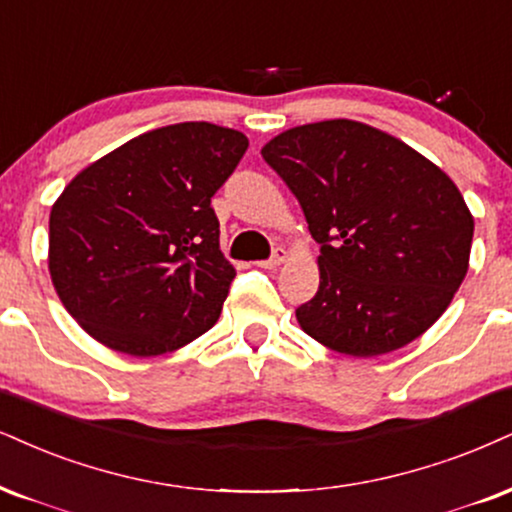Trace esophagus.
<instances>
[{
	"mask_svg": "<svg viewBox=\"0 0 512 512\" xmlns=\"http://www.w3.org/2000/svg\"><path fill=\"white\" fill-rule=\"evenodd\" d=\"M285 261H287V251L280 246V249L273 251V256H270L268 261L261 263V266L263 268H277V266H282V263H285Z\"/></svg>",
	"mask_w": 512,
	"mask_h": 512,
	"instance_id": "esophagus-1",
	"label": "esophagus"
}]
</instances>
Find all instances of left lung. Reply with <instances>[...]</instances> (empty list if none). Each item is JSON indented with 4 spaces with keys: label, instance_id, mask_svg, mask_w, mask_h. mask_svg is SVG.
I'll list each match as a JSON object with an SVG mask.
<instances>
[{
    "label": "left lung",
    "instance_id": "8db88e82",
    "mask_svg": "<svg viewBox=\"0 0 512 512\" xmlns=\"http://www.w3.org/2000/svg\"><path fill=\"white\" fill-rule=\"evenodd\" d=\"M320 244L318 294L301 330L353 358L391 353L441 318L470 266L472 218L430 159L372 125L334 118L261 149Z\"/></svg>",
    "mask_w": 512,
    "mask_h": 512
}]
</instances>
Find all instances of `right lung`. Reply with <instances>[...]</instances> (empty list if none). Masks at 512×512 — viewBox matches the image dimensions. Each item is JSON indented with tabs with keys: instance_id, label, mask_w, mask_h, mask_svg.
Segmentation results:
<instances>
[{
	"instance_id": "obj_1",
	"label": "right lung",
	"mask_w": 512,
	"mask_h": 512,
	"mask_svg": "<svg viewBox=\"0 0 512 512\" xmlns=\"http://www.w3.org/2000/svg\"><path fill=\"white\" fill-rule=\"evenodd\" d=\"M249 140L213 123L144 132L82 168L49 213V275L99 344L149 358L218 323L235 268L211 197Z\"/></svg>"
}]
</instances>
